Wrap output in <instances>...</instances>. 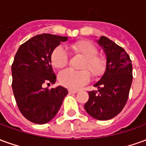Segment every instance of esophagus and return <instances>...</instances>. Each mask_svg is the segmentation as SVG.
<instances>
[{"label": "esophagus", "instance_id": "1", "mask_svg": "<svg viewBox=\"0 0 146 146\" xmlns=\"http://www.w3.org/2000/svg\"><path fill=\"white\" fill-rule=\"evenodd\" d=\"M68 92H69V94H75L76 92H78V91H76V90H72V89H69L68 90Z\"/></svg>", "mask_w": 146, "mask_h": 146}]
</instances>
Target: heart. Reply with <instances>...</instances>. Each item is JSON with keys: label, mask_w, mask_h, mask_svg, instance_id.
I'll list each match as a JSON object with an SVG mask.
<instances>
[{"label": "heart", "mask_w": 146, "mask_h": 146, "mask_svg": "<svg viewBox=\"0 0 146 146\" xmlns=\"http://www.w3.org/2000/svg\"><path fill=\"white\" fill-rule=\"evenodd\" d=\"M70 49L73 54L84 58L80 65L82 70H73L66 69L58 73V80L62 85L70 89H78L90 80L91 75L94 78L101 77L107 69V58L102 54H99L98 48L92 42L82 40L73 43ZM69 61L66 51L62 46H56L51 53V65L60 69L66 66Z\"/></svg>", "instance_id": "obj_1"}]
</instances>
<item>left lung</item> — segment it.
<instances>
[{
	"instance_id": "obj_1",
	"label": "left lung",
	"mask_w": 146,
	"mask_h": 146,
	"mask_svg": "<svg viewBox=\"0 0 146 146\" xmlns=\"http://www.w3.org/2000/svg\"><path fill=\"white\" fill-rule=\"evenodd\" d=\"M98 44L104 49L107 69L95 87L98 92H89L84 109L90 116L106 120L118 115L125 106L131 86L132 64L128 54L106 36H101Z\"/></svg>"
}]
</instances>
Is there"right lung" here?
Here are the masks:
<instances>
[{
  "label": "right lung",
  "mask_w": 146,
  "mask_h": 146,
  "mask_svg": "<svg viewBox=\"0 0 146 146\" xmlns=\"http://www.w3.org/2000/svg\"><path fill=\"white\" fill-rule=\"evenodd\" d=\"M66 36L43 33L33 36L18 49L11 65L12 90L18 108L31 122H49L60 109L68 91L62 86L43 88L54 84L56 76L51 62V53Z\"/></svg>",
  "instance_id": "right-lung-1"
}]
</instances>
